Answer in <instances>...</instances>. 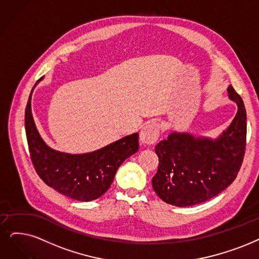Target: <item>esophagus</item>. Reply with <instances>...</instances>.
<instances>
[{"label":"esophagus","instance_id":"esophagus-1","mask_svg":"<svg viewBox=\"0 0 259 259\" xmlns=\"http://www.w3.org/2000/svg\"><path fill=\"white\" fill-rule=\"evenodd\" d=\"M159 137V125L157 123L152 122L147 124L146 126L140 132V141L146 144V146H151L157 141Z\"/></svg>","mask_w":259,"mask_h":259}]
</instances>
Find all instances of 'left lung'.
<instances>
[{"mask_svg":"<svg viewBox=\"0 0 259 259\" xmlns=\"http://www.w3.org/2000/svg\"><path fill=\"white\" fill-rule=\"evenodd\" d=\"M227 94L238 110L218 137L174 131L155 147L159 164L152 185L163 202L178 207L200 204L235 181L245 151L246 112L241 97L231 85Z\"/></svg>","mask_w":259,"mask_h":259,"instance_id":"1","label":"left lung"}]
</instances>
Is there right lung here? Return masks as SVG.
Wrapping results in <instances>:
<instances>
[{
	"mask_svg": "<svg viewBox=\"0 0 259 259\" xmlns=\"http://www.w3.org/2000/svg\"><path fill=\"white\" fill-rule=\"evenodd\" d=\"M42 79L32 89L25 109V132L34 167L40 179L59 193L80 202L94 201L108 190L123 161L138 151V133L89 153L52 149L40 136L32 113L33 91Z\"/></svg>",
	"mask_w": 259,
	"mask_h": 259,
	"instance_id": "obj_1",
	"label": "right lung"
}]
</instances>
